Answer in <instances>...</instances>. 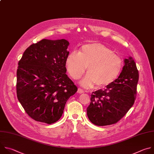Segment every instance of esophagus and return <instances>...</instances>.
I'll list each match as a JSON object with an SVG mask.
<instances>
[{"mask_svg": "<svg viewBox=\"0 0 154 154\" xmlns=\"http://www.w3.org/2000/svg\"><path fill=\"white\" fill-rule=\"evenodd\" d=\"M78 93H79V94H83L84 93V90H82V89H81V88H78Z\"/></svg>", "mask_w": 154, "mask_h": 154, "instance_id": "34e87169", "label": "esophagus"}]
</instances>
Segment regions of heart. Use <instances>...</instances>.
Here are the masks:
<instances>
[{
    "label": "heart",
    "mask_w": 154,
    "mask_h": 154,
    "mask_svg": "<svg viewBox=\"0 0 154 154\" xmlns=\"http://www.w3.org/2000/svg\"><path fill=\"white\" fill-rule=\"evenodd\" d=\"M67 70L74 79H79L84 73L86 76L80 84L85 87H91L95 84L99 87L112 84L121 72L122 59L107 46L100 43L83 45L78 53L70 52L66 59Z\"/></svg>",
    "instance_id": "1"
}]
</instances>
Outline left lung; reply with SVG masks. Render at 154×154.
Returning a JSON list of instances; mask_svg holds the SVG:
<instances>
[{"label": "left lung", "instance_id": "left-lung-1", "mask_svg": "<svg viewBox=\"0 0 154 154\" xmlns=\"http://www.w3.org/2000/svg\"><path fill=\"white\" fill-rule=\"evenodd\" d=\"M125 66L117 79L104 90L94 91L87 114L92 123L99 126L113 125L132 107L137 94L139 74L134 59H125Z\"/></svg>", "mask_w": 154, "mask_h": 154}]
</instances>
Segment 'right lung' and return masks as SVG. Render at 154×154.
Listing matches in <instances>:
<instances>
[{
	"label": "right lung",
	"instance_id": "obj_1",
	"mask_svg": "<svg viewBox=\"0 0 154 154\" xmlns=\"http://www.w3.org/2000/svg\"><path fill=\"white\" fill-rule=\"evenodd\" d=\"M69 42L44 39L28 47L17 70V99L35 121L52 124L62 116L78 88L66 74Z\"/></svg>",
	"mask_w": 154,
	"mask_h": 154
}]
</instances>
